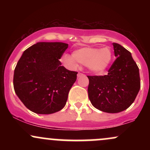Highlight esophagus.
Masks as SVG:
<instances>
[{
    "instance_id": "1",
    "label": "esophagus",
    "mask_w": 150,
    "mask_h": 150,
    "mask_svg": "<svg viewBox=\"0 0 150 150\" xmlns=\"http://www.w3.org/2000/svg\"><path fill=\"white\" fill-rule=\"evenodd\" d=\"M82 75H84V74H82V73H77V77H80L81 76H82Z\"/></svg>"
}]
</instances>
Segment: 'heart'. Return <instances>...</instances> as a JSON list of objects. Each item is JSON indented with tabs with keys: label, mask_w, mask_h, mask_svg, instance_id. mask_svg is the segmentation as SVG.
<instances>
[{
	"label": "heart",
	"mask_w": 150,
	"mask_h": 150,
	"mask_svg": "<svg viewBox=\"0 0 150 150\" xmlns=\"http://www.w3.org/2000/svg\"><path fill=\"white\" fill-rule=\"evenodd\" d=\"M113 55L108 47H82L76 49L72 53L64 54L61 60L63 63L71 68H76L78 63L87 65V68L94 73L101 74L106 71L111 65Z\"/></svg>",
	"instance_id": "b5f03b06"
}]
</instances>
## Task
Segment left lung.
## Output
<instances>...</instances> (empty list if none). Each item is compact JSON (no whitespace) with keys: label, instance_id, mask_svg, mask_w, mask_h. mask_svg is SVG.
Returning <instances> with one entry per match:
<instances>
[{"label":"left lung","instance_id":"8db88e82","mask_svg":"<svg viewBox=\"0 0 150 150\" xmlns=\"http://www.w3.org/2000/svg\"><path fill=\"white\" fill-rule=\"evenodd\" d=\"M116 61L104 76H87L89 99L94 107L106 113L127 109L140 89L139 68L130 51L113 43Z\"/></svg>","mask_w":150,"mask_h":150}]
</instances>
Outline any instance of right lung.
Wrapping results in <instances>:
<instances>
[{"label":"right lung","instance_id":"obj_1","mask_svg":"<svg viewBox=\"0 0 150 150\" xmlns=\"http://www.w3.org/2000/svg\"><path fill=\"white\" fill-rule=\"evenodd\" d=\"M63 42H38L22 53L13 77L15 94L38 114H51L65 106L77 72L61 66L59 59L68 49Z\"/></svg>","mask_w":150,"mask_h":150}]
</instances>
